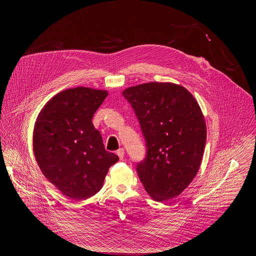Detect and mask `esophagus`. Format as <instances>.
Segmentation results:
<instances>
[{
	"label": "esophagus",
	"mask_w": 256,
	"mask_h": 256,
	"mask_svg": "<svg viewBox=\"0 0 256 256\" xmlns=\"http://www.w3.org/2000/svg\"><path fill=\"white\" fill-rule=\"evenodd\" d=\"M116 154H117V156H119V158L120 160H123V158H124V154H125V152H124V148H119V150H116Z\"/></svg>",
	"instance_id": "1"
}]
</instances>
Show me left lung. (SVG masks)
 <instances>
[{"label": "left lung", "instance_id": "8db88e82", "mask_svg": "<svg viewBox=\"0 0 256 256\" xmlns=\"http://www.w3.org/2000/svg\"><path fill=\"white\" fill-rule=\"evenodd\" d=\"M140 123L146 158L137 174L158 202L182 193L196 176L206 145V123L194 96L172 82H148L123 90Z\"/></svg>", "mask_w": 256, "mask_h": 256}]
</instances>
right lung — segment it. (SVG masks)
Instances as JSON below:
<instances>
[{"mask_svg":"<svg viewBox=\"0 0 256 256\" xmlns=\"http://www.w3.org/2000/svg\"><path fill=\"white\" fill-rule=\"evenodd\" d=\"M106 90L78 86L53 96L38 114L34 152L44 176L65 196L84 200L98 193L119 158L104 148L92 120Z\"/></svg>","mask_w":256,"mask_h":256,"instance_id":"obj_1","label":"right lung"}]
</instances>
